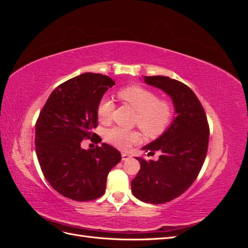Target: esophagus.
Wrapping results in <instances>:
<instances>
[{
	"mask_svg": "<svg viewBox=\"0 0 248 248\" xmlns=\"http://www.w3.org/2000/svg\"><path fill=\"white\" fill-rule=\"evenodd\" d=\"M131 158V155H129V154H127V153H122V160H124V161H126V160H129Z\"/></svg>",
	"mask_w": 248,
	"mask_h": 248,
	"instance_id": "1",
	"label": "esophagus"
}]
</instances>
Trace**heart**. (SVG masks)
<instances>
[{"mask_svg": "<svg viewBox=\"0 0 248 248\" xmlns=\"http://www.w3.org/2000/svg\"><path fill=\"white\" fill-rule=\"evenodd\" d=\"M118 97L137 111L136 124L147 137L155 138L168 128L174 112L170 101L158 99V95L152 90L133 85L120 90ZM114 102L103 97L97 106V117L102 123H108L114 110ZM106 139L111 145L120 149H127L139 140V133L112 127L106 132Z\"/></svg>", "mask_w": 248, "mask_h": 248, "instance_id": "obj_1", "label": "heart"}]
</instances>
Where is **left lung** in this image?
Returning a JSON list of instances; mask_svg holds the SVG:
<instances>
[{
	"instance_id": "obj_1",
	"label": "left lung",
	"mask_w": 248,
	"mask_h": 248,
	"mask_svg": "<svg viewBox=\"0 0 248 248\" xmlns=\"http://www.w3.org/2000/svg\"><path fill=\"white\" fill-rule=\"evenodd\" d=\"M142 78L170 97L176 117L160 137L141 148L148 155L159 151V159L138 157L140 170L131 181V191L141 202L163 204L181 196L197 179L206 158L209 126L205 110L189 87L162 76Z\"/></svg>"
}]
</instances>
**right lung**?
Listing matches in <instances>:
<instances>
[{"mask_svg":"<svg viewBox=\"0 0 248 248\" xmlns=\"http://www.w3.org/2000/svg\"><path fill=\"white\" fill-rule=\"evenodd\" d=\"M115 80L99 73H82L54 90L36 123L35 146L44 177L62 196L73 201L98 199L106 192L109 170L121 153L102 142L80 146L97 126V106Z\"/></svg>","mask_w":248,"mask_h":248,"instance_id":"right-lung-1","label":"right lung"}]
</instances>
